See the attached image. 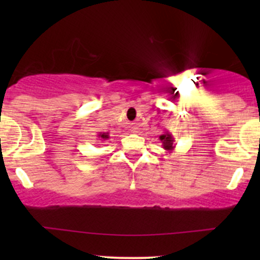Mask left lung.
<instances>
[{
  "label": "left lung",
  "mask_w": 260,
  "mask_h": 260,
  "mask_svg": "<svg viewBox=\"0 0 260 260\" xmlns=\"http://www.w3.org/2000/svg\"><path fill=\"white\" fill-rule=\"evenodd\" d=\"M161 143H162V148L165 149L166 151H169V153H172V151L175 150V138L174 136H172L171 133L169 132V131H165L164 134H161L159 137Z\"/></svg>",
  "instance_id": "left-lung-1"
}]
</instances>
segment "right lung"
I'll use <instances>...</instances> for the list:
<instances>
[{"label": "right lung", "mask_w": 260, "mask_h": 260, "mask_svg": "<svg viewBox=\"0 0 260 260\" xmlns=\"http://www.w3.org/2000/svg\"><path fill=\"white\" fill-rule=\"evenodd\" d=\"M98 137H99L100 140H105V139H109V133H99L98 134Z\"/></svg>", "instance_id": "obj_1"}]
</instances>
